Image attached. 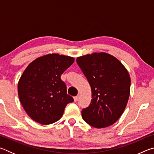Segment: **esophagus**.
Here are the masks:
<instances>
[{"label": "esophagus", "instance_id": "esophagus-1", "mask_svg": "<svg viewBox=\"0 0 154 154\" xmlns=\"http://www.w3.org/2000/svg\"><path fill=\"white\" fill-rule=\"evenodd\" d=\"M79 96L78 95V96H75L74 97V100H75V102H77V101L79 100Z\"/></svg>", "mask_w": 154, "mask_h": 154}]
</instances>
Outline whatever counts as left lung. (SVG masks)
<instances>
[{"instance_id": "8db88e82", "label": "left lung", "mask_w": 154, "mask_h": 154, "mask_svg": "<svg viewBox=\"0 0 154 154\" xmlns=\"http://www.w3.org/2000/svg\"><path fill=\"white\" fill-rule=\"evenodd\" d=\"M76 61L92 90L90 105L82 111L83 119L97 128L111 126L128 101V72L119 60L105 52L78 57Z\"/></svg>"}]
</instances>
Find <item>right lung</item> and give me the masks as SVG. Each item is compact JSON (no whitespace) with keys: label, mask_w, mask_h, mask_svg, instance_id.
Wrapping results in <instances>:
<instances>
[{"label":"right lung","mask_w":154,"mask_h":154,"mask_svg":"<svg viewBox=\"0 0 154 154\" xmlns=\"http://www.w3.org/2000/svg\"><path fill=\"white\" fill-rule=\"evenodd\" d=\"M74 61L71 56L49 54L36 58L25 69L18 82V96L34 121L43 125L54 123L61 118L67 104L73 102L60 76Z\"/></svg>","instance_id":"right-lung-1"}]
</instances>
